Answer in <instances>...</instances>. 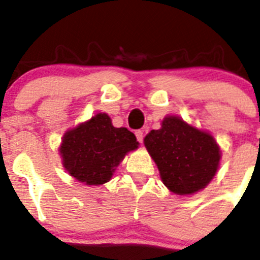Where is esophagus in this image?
Segmentation results:
<instances>
[{
  "label": "esophagus",
  "mask_w": 260,
  "mask_h": 260,
  "mask_svg": "<svg viewBox=\"0 0 260 260\" xmlns=\"http://www.w3.org/2000/svg\"><path fill=\"white\" fill-rule=\"evenodd\" d=\"M136 137H137V141L140 142V144H142V140H144V133H142V131H136Z\"/></svg>",
  "instance_id": "34e87169"
}]
</instances>
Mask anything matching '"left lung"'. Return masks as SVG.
Instances as JSON below:
<instances>
[{
  "mask_svg": "<svg viewBox=\"0 0 260 260\" xmlns=\"http://www.w3.org/2000/svg\"><path fill=\"white\" fill-rule=\"evenodd\" d=\"M144 145L162 182L177 196L203 190L220 167L221 150L214 136L179 115L165 116L159 129L145 136Z\"/></svg>",
  "mask_w": 260,
  "mask_h": 260,
  "instance_id": "obj_1",
  "label": "left lung"
}]
</instances>
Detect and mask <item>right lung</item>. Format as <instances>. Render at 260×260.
Listing matches in <instances>:
<instances>
[{"label":"right lung","instance_id":"obj_1","mask_svg":"<svg viewBox=\"0 0 260 260\" xmlns=\"http://www.w3.org/2000/svg\"><path fill=\"white\" fill-rule=\"evenodd\" d=\"M139 145L131 131L114 127L106 113H98L63 133L58 151L70 176L98 186L111 180L124 156Z\"/></svg>","mask_w":260,"mask_h":260}]
</instances>
